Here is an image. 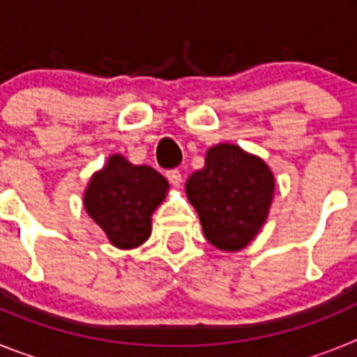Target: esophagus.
Masks as SVG:
<instances>
[{
	"label": "esophagus",
	"instance_id": "1",
	"mask_svg": "<svg viewBox=\"0 0 357 357\" xmlns=\"http://www.w3.org/2000/svg\"><path fill=\"white\" fill-rule=\"evenodd\" d=\"M166 178H168L175 188H178L182 182V173L178 172V169H168V172H166Z\"/></svg>",
	"mask_w": 357,
	"mask_h": 357
}]
</instances>
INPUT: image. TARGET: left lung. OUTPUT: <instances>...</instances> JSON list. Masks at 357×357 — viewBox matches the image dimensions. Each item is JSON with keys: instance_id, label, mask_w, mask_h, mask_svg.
<instances>
[{"instance_id": "obj_1", "label": "left lung", "mask_w": 357, "mask_h": 357, "mask_svg": "<svg viewBox=\"0 0 357 357\" xmlns=\"http://www.w3.org/2000/svg\"><path fill=\"white\" fill-rule=\"evenodd\" d=\"M185 193L207 241L236 252L247 247L266 220L273 175L259 157L223 143L209 148L206 166L189 176Z\"/></svg>"}]
</instances>
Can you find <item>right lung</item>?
<instances>
[{"label":"right lung","mask_w":357,"mask_h":357,"mask_svg":"<svg viewBox=\"0 0 357 357\" xmlns=\"http://www.w3.org/2000/svg\"><path fill=\"white\" fill-rule=\"evenodd\" d=\"M168 188V181L150 166H134L112 155L91 178L84 204L114 247L134 248L150 238V216Z\"/></svg>","instance_id":"1"}]
</instances>
